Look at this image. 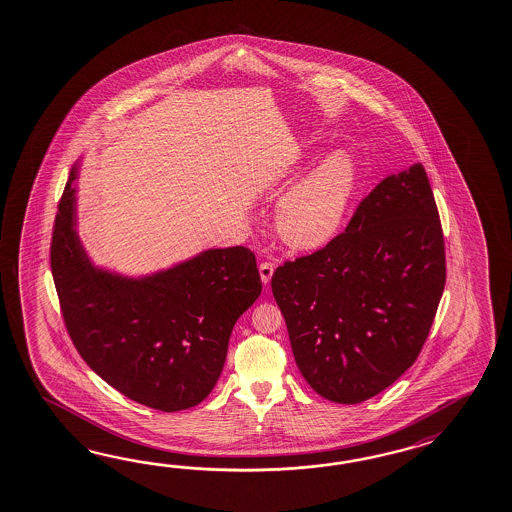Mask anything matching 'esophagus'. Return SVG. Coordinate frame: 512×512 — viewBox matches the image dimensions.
Here are the masks:
<instances>
[{"mask_svg": "<svg viewBox=\"0 0 512 512\" xmlns=\"http://www.w3.org/2000/svg\"><path fill=\"white\" fill-rule=\"evenodd\" d=\"M274 273V265L271 262H262L260 263V276H262V282L267 286L269 282H271V278H273Z\"/></svg>", "mask_w": 512, "mask_h": 512, "instance_id": "34e87169", "label": "esophagus"}]
</instances>
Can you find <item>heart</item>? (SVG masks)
Listing matches in <instances>:
<instances>
[{
  "label": "heart",
  "mask_w": 512,
  "mask_h": 512,
  "mask_svg": "<svg viewBox=\"0 0 512 512\" xmlns=\"http://www.w3.org/2000/svg\"><path fill=\"white\" fill-rule=\"evenodd\" d=\"M354 156L337 151L287 193L276 212V226L293 249H321L345 221L356 190Z\"/></svg>",
  "instance_id": "b5f03b06"
}]
</instances>
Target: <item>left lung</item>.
I'll return each instance as SVG.
<instances>
[{
  "label": "left lung",
  "instance_id": "8db88e82",
  "mask_svg": "<svg viewBox=\"0 0 512 512\" xmlns=\"http://www.w3.org/2000/svg\"><path fill=\"white\" fill-rule=\"evenodd\" d=\"M444 284V236L422 164L381 180L345 232L271 280L300 374L337 404L369 400L415 363Z\"/></svg>",
  "mask_w": 512,
  "mask_h": 512
}]
</instances>
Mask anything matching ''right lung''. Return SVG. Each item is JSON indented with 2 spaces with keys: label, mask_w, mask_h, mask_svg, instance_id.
<instances>
[{
  "label": "right lung",
  "mask_w": 512,
  "mask_h": 512,
  "mask_svg": "<svg viewBox=\"0 0 512 512\" xmlns=\"http://www.w3.org/2000/svg\"><path fill=\"white\" fill-rule=\"evenodd\" d=\"M73 180L75 169L49 249L73 345L97 376L138 404L164 413L201 404L223 370L234 324L262 293L254 252L206 250L143 280L96 271L73 228Z\"/></svg>",
  "instance_id": "add662e5"
}]
</instances>
